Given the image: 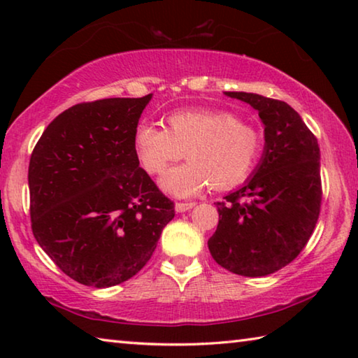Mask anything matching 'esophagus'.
Returning <instances> with one entry per match:
<instances>
[{
    "instance_id": "34e87169",
    "label": "esophagus",
    "mask_w": 358,
    "mask_h": 358,
    "mask_svg": "<svg viewBox=\"0 0 358 358\" xmlns=\"http://www.w3.org/2000/svg\"><path fill=\"white\" fill-rule=\"evenodd\" d=\"M192 207H196V202H177L175 203V210H177V213H185V211L191 210Z\"/></svg>"
}]
</instances>
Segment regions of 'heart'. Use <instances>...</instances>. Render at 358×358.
<instances>
[{"label": "heart", "mask_w": 358, "mask_h": 358, "mask_svg": "<svg viewBox=\"0 0 358 358\" xmlns=\"http://www.w3.org/2000/svg\"><path fill=\"white\" fill-rule=\"evenodd\" d=\"M167 129L138 123L132 136L145 171L162 173L185 156L183 166L162 175L159 185L177 197H189L205 186L227 189L245 181L259 164L264 137L237 115L213 108H185L169 113Z\"/></svg>", "instance_id": "1"}]
</instances>
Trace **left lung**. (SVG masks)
I'll return each mask as SVG.
<instances>
[{"mask_svg":"<svg viewBox=\"0 0 358 358\" xmlns=\"http://www.w3.org/2000/svg\"><path fill=\"white\" fill-rule=\"evenodd\" d=\"M259 112L264 153L252 177L217 202L211 256L241 276H266L292 262L316 227L322 185L317 138L286 102L256 93L226 92Z\"/></svg>","mask_w":358,"mask_h":358,"instance_id":"left-lung-1","label":"left lung"}]
</instances>
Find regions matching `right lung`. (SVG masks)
<instances>
[{
  "instance_id": "obj_1",
  "label": "right lung",
  "mask_w": 358,
  "mask_h": 358,
  "mask_svg": "<svg viewBox=\"0 0 358 358\" xmlns=\"http://www.w3.org/2000/svg\"><path fill=\"white\" fill-rule=\"evenodd\" d=\"M151 98L72 106L47 126L29 159L34 238L85 286L112 287L138 273L175 216L132 145Z\"/></svg>"
}]
</instances>
